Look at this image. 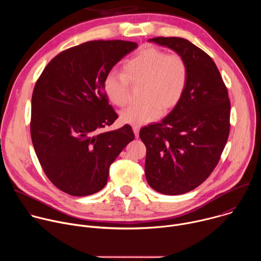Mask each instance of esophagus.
I'll use <instances>...</instances> for the list:
<instances>
[{"instance_id":"obj_1","label":"esophagus","mask_w":261,"mask_h":261,"mask_svg":"<svg viewBox=\"0 0 261 261\" xmlns=\"http://www.w3.org/2000/svg\"><path fill=\"white\" fill-rule=\"evenodd\" d=\"M132 128H133V132H134L135 136H136V137H138V136H139V130H140V127H139V126H135V125H134Z\"/></svg>"}]
</instances>
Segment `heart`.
I'll return each instance as SVG.
<instances>
[{"mask_svg": "<svg viewBox=\"0 0 261 261\" xmlns=\"http://www.w3.org/2000/svg\"><path fill=\"white\" fill-rule=\"evenodd\" d=\"M189 69L178 53L148 47L140 50L123 65V73L111 71L104 79L103 90L108 100L125 106L130 100L131 86H142L140 104L122 110L123 123L140 126L152 123L174 109L188 86Z\"/></svg>", "mask_w": 261, "mask_h": 261, "instance_id": "b5f03b06", "label": "heart"}]
</instances>
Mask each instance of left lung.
I'll return each mask as SVG.
<instances>
[{
	"label": "left lung",
	"mask_w": 261,
	"mask_h": 261,
	"mask_svg": "<svg viewBox=\"0 0 261 261\" xmlns=\"http://www.w3.org/2000/svg\"><path fill=\"white\" fill-rule=\"evenodd\" d=\"M180 54L189 69L179 104L158 124L140 129L146 147L144 173L159 193L178 195L202 184L217 166L230 130L227 88L213 59L178 37L150 39Z\"/></svg>",
	"instance_id": "obj_1"
}]
</instances>
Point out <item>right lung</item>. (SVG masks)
Instances as JSON below:
<instances>
[{
    "mask_svg": "<svg viewBox=\"0 0 261 261\" xmlns=\"http://www.w3.org/2000/svg\"><path fill=\"white\" fill-rule=\"evenodd\" d=\"M137 43L94 40L57 55L32 95L31 137L48 179L72 196L105 187L109 167L135 138L130 125L103 132L118 119L103 90L105 76Z\"/></svg>",
    "mask_w": 261,
    "mask_h": 261,
    "instance_id": "1",
    "label": "right lung"
}]
</instances>
